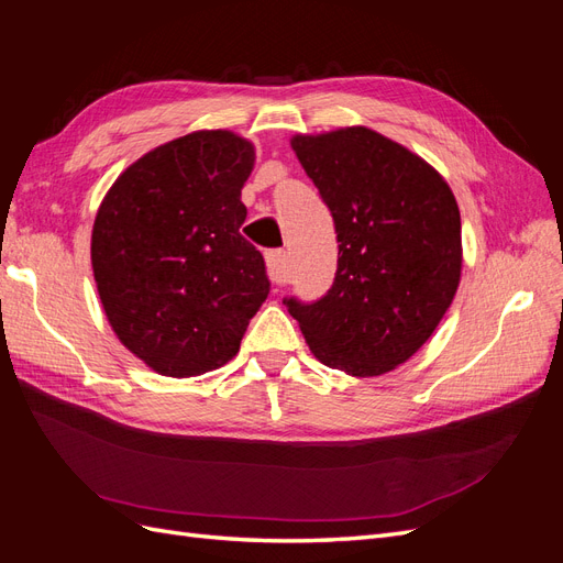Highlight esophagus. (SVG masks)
Masks as SVG:
<instances>
[{"mask_svg":"<svg viewBox=\"0 0 563 563\" xmlns=\"http://www.w3.org/2000/svg\"><path fill=\"white\" fill-rule=\"evenodd\" d=\"M265 263L272 282H286V251L284 249H272L265 253Z\"/></svg>","mask_w":563,"mask_h":563,"instance_id":"34e87169","label":"esophagus"}]
</instances>
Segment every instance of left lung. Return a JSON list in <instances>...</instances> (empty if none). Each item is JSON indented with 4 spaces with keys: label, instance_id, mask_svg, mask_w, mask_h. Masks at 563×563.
<instances>
[{
    "label": "left lung",
    "instance_id": "8db88e82",
    "mask_svg": "<svg viewBox=\"0 0 563 563\" xmlns=\"http://www.w3.org/2000/svg\"><path fill=\"white\" fill-rule=\"evenodd\" d=\"M291 147L333 216L338 269L317 302L284 305L321 364L383 376L451 308L463 269L457 201L428 162L366 126L294 135Z\"/></svg>",
    "mask_w": 563,
    "mask_h": 563
}]
</instances>
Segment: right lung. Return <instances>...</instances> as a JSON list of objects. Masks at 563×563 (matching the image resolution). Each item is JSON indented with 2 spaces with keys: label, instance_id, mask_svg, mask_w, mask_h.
<instances>
[{
  "label": "right lung",
  "instance_id": "right-lung-1",
  "mask_svg": "<svg viewBox=\"0 0 563 563\" xmlns=\"http://www.w3.org/2000/svg\"><path fill=\"white\" fill-rule=\"evenodd\" d=\"M253 159L232 131L187 133L133 162L96 213L100 302L122 345L162 376L228 364L269 294L263 255L240 232Z\"/></svg>",
  "mask_w": 563,
  "mask_h": 563
}]
</instances>
